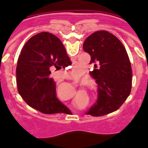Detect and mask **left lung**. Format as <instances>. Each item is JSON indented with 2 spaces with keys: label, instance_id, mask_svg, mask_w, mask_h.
Returning <instances> with one entry per match:
<instances>
[{
  "label": "left lung",
  "instance_id": "left-lung-1",
  "mask_svg": "<svg viewBox=\"0 0 148 148\" xmlns=\"http://www.w3.org/2000/svg\"><path fill=\"white\" fill-rule=\"evenodd\" d=\"M83 49L91 56L95 69L90 74L98 84L97 101L87 113L101 116L117 110L131 91L132 69L125 47L114 35L100 30L86 38Z\"/></svg>",
  "mask_w": 148,
  "mask_h": 148
}]
</instances>
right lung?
<instances>
[{
  "instance_id": "obj_1",
  "label": "right lung",
  "mask_w": 148,
  "mask_h": 148,
  "mask_svg": "<svg viewBox=\"0 0 148 148\" xmlns=\"http://www.w3.org/2000/svg\"><path fill=\"white\" fill-rule=\"evenodd\" d=\"M64 46L53 34L43 32L23 46L16 68L18 90L31 108L45 114L64 113L67 108L56 96L51 70L71 65Z\"/></svg>"
}]
</instances>
